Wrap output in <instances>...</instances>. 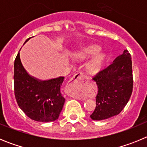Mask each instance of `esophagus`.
I'll list each match as a JSON object with an SVG mask.
<instances>
[{
	"instance_id": "esophagus-1",
	"label": "esophagus",
	"mask_w": 147,
	"mask_h": 147,
	"mask_svg": "<svg viewBox=\"0 0 147 147\" xmlns=\"http://www.w3.org/2000/svg\"><path fill=\"white\" fill-rule=\"evenodd\" d=\"M86 80L87 78L85 77V75L83 74L82 73L79 72L71 78L67 86L69 87L72 90H74L75 93H77L84 88Z\"/></svg>"
}]
</instances>
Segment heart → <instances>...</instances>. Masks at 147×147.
<instances>
[{
  "instance_id": "obj_1",
  "label": "heart",
  "mask_w": 147,
  "mask_h": 147,
  "mask_svg": "<svg viewBox=\"0 0 147 147\" xmlns=\"http://www.w3.org/2000/svg\"><path fill=\"white\" fill-rule=\"evenodd\" d=\"M100 50V46L98 45H93L82 49L76 53V57L80 59H86L94 55L86 64L87 70L91 74L98 72L105 62V55L102 53H98Z\"/></svg>"
}]
</instances>
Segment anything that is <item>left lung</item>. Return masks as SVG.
<instances>
[{
	"instance_id": "left-lung-1",
	"label": "left lung",
	"mask_w": 147,
	"mask_h": 147,
	"mask_svg": "<svg viewBox=\"0 0 147 147\" xmlns=\"http://www.w3.org/2000/svg\"><path fill=\"white\" fill-rule=\"evenodd\" d=\"M98 87L96 106L90 118L104 120L120 113L129 100L133 88L131 55L124 50L112 64L93 77Z\"/></svg>"
}]
</instances>
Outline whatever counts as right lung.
<instances>
[{
	"instance_id": "obj_1",
	"label": "right lung",
	"mask_w": 147,
	"mask_h": 147,
	"mask_svg": "<svg viewBox=\"0 0 147 147\" xmlns=\"http://www.w3.org/2000/svg\"><path fill=\"white\" fill-rule=\"evenodd\" d=\"M63 81L62 76L47 81L31 76L23 67L18 52L14 64L15 96L19 107L28 118L40 122L54 121L59 118L65 103L60 92Z\"/></svg>"
}]
</instances>
